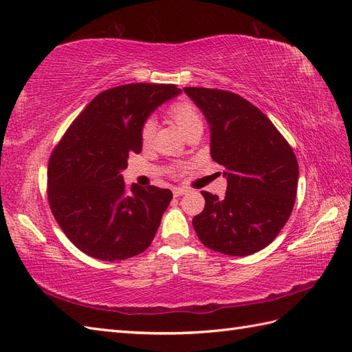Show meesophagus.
<instances>
[{
    "instance_id": "1",
    "label": "esophagus",
    "mask_w": 352,
    "mask_h": 352,
    "mask_svg": "<svg viewBox=\"0 0 352 352\" xmlns=\"http://www.w3.org/2000/svg\"><path fill=\"white\" fill-rule=\"evenodd\" d=\"M186 192H188V190L183 189V188H175L174 189V197H182V195H184Z\"/></svg>"
}]
</instances>
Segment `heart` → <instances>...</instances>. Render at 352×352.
<instances>
[{
	"label": "heart",
	"instance_id": "obj_1",
	"mask_svg": "<svg viewBox=\"0 0 352 352\" xmlns=\"http://www.w3.org/2000/svg\"><path fill=\"white\" fill-rule=\"evenodd\" d=\"M168 113L172 121L177 124L178 129H180L184 134L189 133L192 129H195V126H203V119H201L199 111L189 101L183 100V101L175 102L174 106L168 110ZM154 133H155V122L153 119H148V121H145L144 126H142V133H140L142 144L144 145L151 144Z\"/></svg>",
	"mask_w": 352,
	"mask_h": 352
}]
</instances>
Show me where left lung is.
I'll return each mask as SVG.
<instances>
[{"label": "left lung", "mask_w": 352, "mask_h": 352, "mask_svg": "<svg viewBox=\"0 0 352 352\" xmlns=\"http://www.w3.org/2000/svg\"><path fill=\"white\" fill-rule=\"evenodd\" d=\"M183 91L210 126L212 159L222 164L227 192H201L204 210L193 218L207 248L227 256H250L278 236L294 210L298 162L269 118L237 94L207 87Z\"/></svg>", "instance_id": "obj_1"}]
</instances>
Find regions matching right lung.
<instances>
[{"instance_id": "right-lung-1", "label": "right lung", "mask_w": 352, "mask_h": 352, "mask_svg": "<svg viewBox=\"0 0 352 352\" xmlns=\"http://www.w3.org/2000/svg\"><path fill=\"white\" fill-rule=\"evenodd\" d=\"M182 91L175 85L131 83L96 95L71 124L48 163L51 212L80 251L106 261L144 252L159 230L172 192L126 189L122 170L142 151V126Z\"/></svg>"}]
</instances>
